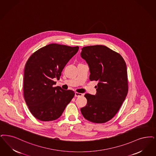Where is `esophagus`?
<instances>
[{
    "label": "esophagus",
    "mask_w": 156,
    "mask_h": 156,
    "mask_svg": "<svg viewBox=\"0 0 156 156\" xmlns=\"http://www.w3.org/2000/svg\"><path fill=\"white\" fill-rule=\"evenodd\" d=\"M83 96V94H81V93H78V92H75V97H80V96Z\"/></svg>",
    "instance_id": "obj_1"
}]
</instances>
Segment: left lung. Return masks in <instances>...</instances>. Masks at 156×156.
<instances>
[{
	"mask_svg": "<svg viewBox=\"0 0 156 156\" xmlns=\"http://www.w3.org/2000/svg\"><path fill=\"white\" fill-rule=\"evenodd\" d=\"M81 57L87 62L90 81H99L96 94H87L83 117L94 123H105L118 112L128 91L126 65L119 53L103 45L83 47Z\"/></svg>",
	"mask_w": 156,
	"mask_h": 156,
	"instance_id": "left-lung-1",
	"label": "left lung"
}]
</instances>
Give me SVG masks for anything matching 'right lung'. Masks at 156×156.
<instances>
[{
    "label": "right lung",
    "instance_id": "1",
    "mask_svg": "<svg viewBox=\"0 0 156 156\" xmlns=\"http://www.w3.org/2000/svg\"><path fill=\"white\" fill-rule=\"evenodd\" d=\"M79 49L78 46L51 44L34 53L25 64L24 96L32 114L42 121L58 119L74 98L71 90L54 87L62 69Z\"/></svg>",
    "mask_w": 156,
    "mask_h": 156
}]
</instances>
